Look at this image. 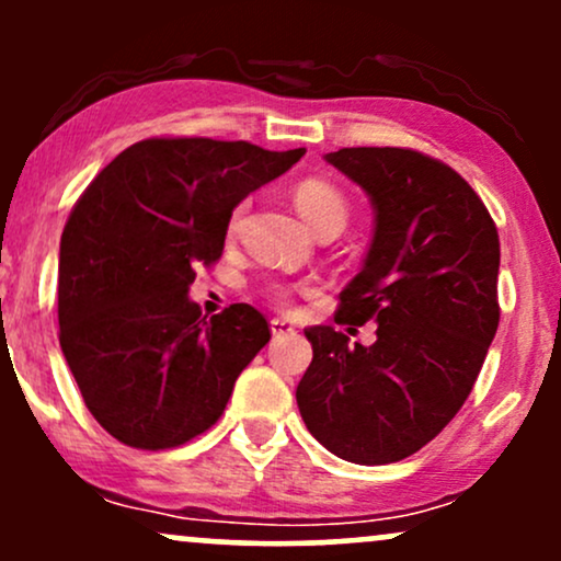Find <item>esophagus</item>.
Returning <instances> with one entry per match:
<instances>
[{
    "label": "esophagus",
    "mask_w": 561,
    "mask_h": 561,
    "mask_svg": "<svg viewBox=\"0 0 561 561\" xmlns=\"http://www.w3.org/2000/svg\"><path fill=\"white\" fill-rule=\"evenodd\" d=\"M268 324H272V334H274V337H282V334H293V332H295V327L289 324V321L279 319V317H274L272 321H268Z\"/></svg>",
    "instance_id": "obj_1"
}]
</instances>
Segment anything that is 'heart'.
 I'll return each instance as SVG.
<instances>
[{
    "label": "heart",
    "instance_id": "1",
    "mask_svg": "<svg viewBox=\"0 0 561 561\" xmlns=\"http://www.w3.org/2000/svg\"><path fill=\"white\" fill-rule=\"evenodd\" d=\"M293 199H295V208L298 214L306 218V224L313 231L321 229H337L343 231L347 224V216H351V205L343 192L337 186H332L324 179H302V182L295 184L293 190ZM244 205H237L229 216V231L237 229L240 224ZM274 298L276 300H285L287 293L282 287H274Z\"/></svg>",
    "mask_w": 561,
    "mask_h": 561
}]
</instances>
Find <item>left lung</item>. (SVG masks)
<instances>
[{"label":"left lung","mask_w":561,"mask_h":561,"mask_svg":"<svg viewBox=\"0 0 561 561\" xmlns=\"http://www.w3.org/2000/svg\"><path fill=\"white\" fill-rule=\"evenodd\" d=\"M324 158L375 208L364 268L334 321H377V340L306 330L313 362L295 398L334 456L392 465L427 446L472 392L501 317L499 231L478 192L424 152L343 147Z\"/></svg>","instance_id":"left-lung-1"}]
</instances>
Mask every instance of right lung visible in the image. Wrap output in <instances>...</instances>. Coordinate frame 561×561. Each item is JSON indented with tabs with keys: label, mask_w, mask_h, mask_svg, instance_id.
<instances>
[{
	"label": "right lung",
	"mask_w": 561,
	"mask_h": 561,
	"mask_svg": "<svg viewBox=\"0 0 561 561\" xmlns=\"http://www.w3.org/2000/svg\"><path fill=\"white\" fill-rule=\"evenodd\" d=\"M302 156V147L152 137L83 190L60 240V347L115 440L176 448L224 414L272 330L248 302L203 317L186 293L195 268L221 259L231 210Z\"/></svg>",
	"instance_id": "right-lung-1"
}]
</instances>
